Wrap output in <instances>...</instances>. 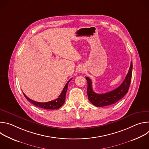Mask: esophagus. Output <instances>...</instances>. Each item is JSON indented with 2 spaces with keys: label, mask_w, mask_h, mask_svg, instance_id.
Returning <instances> with one entry per match:
<instances>
[{
  "label": "esophagus",
  "mask_w": 149,
  "mask_h": 149,
  "mask_svg": "<svg viewBox=\"0 0 149 149\" xmlns=\"http://www.w3.org/2000/svg\"><path fill=\"white\" fill-rule=\"evenodd\" d=\"M83 72V71H82V70L79 71V72Z\"/></svg>",
  "instance_id": "obj_1"
}]
</instances>
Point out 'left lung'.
<instances>
[{"label": "left lung", "mask_w": 149, "mask_h": 149, "mask_svg": "<svg viewBox=\"0 0 149 149\" xmlns=\"http://www.w3.org/2000/svg\"><path fill=\"white\" fill-rule=\"evenodd\" d=\"M133 63L131 62L130 67L124 80L120 86L115 90L104 94H97L92 88V81L88 77L86 78L87 81V95L90 101L96 107H104L118 102L128 92L132 76Z\"/></svg>", "instance_id": "left-lung-1"}]
</instances>
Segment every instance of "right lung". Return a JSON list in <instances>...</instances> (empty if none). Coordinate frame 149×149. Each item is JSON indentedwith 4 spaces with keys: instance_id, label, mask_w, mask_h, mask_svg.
Here are the masks:
<instances>
[{
    "instance_id": "1",
    "label": "right lung",
    "mask_w": 149,
    "mask_h": 149,
    "mask_svg": "<svg viewBox=\"0 0 149 149\" xmlns=\"http://www.w3.org/2000/svg\"><path fill=\"white\" fill-rule=\"evenodd\" d=\"M71 79H72V78H71L67 82V83L66 84L64 88H63L62 91L61 92V93L59 95V96L58 97V98L55 100H52V101L46 102H37V101H33V100L29 98L24 93H23V94L28 101H29L31 103L33 104V105L37 106V107H38L39 108H42V109H46V110H57V109H59L61 106H62V105L65 102V95H66L67 91L68 89V83Z\"/></svg>"
}]
</instances>
